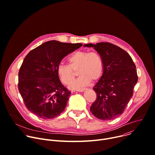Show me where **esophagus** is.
Masks as SVG:
<instances>
[{"label":"esophagus","mask_w":155,"mask_h":155,"mask_svg":"<svg viewBox=\"0 0 155 155\" xmlns=\"http://www.w3.org/2000/svg\"><path fill=\"white\" fill-rule=\"evenodd\" d=\"M86 88H81V89H76V91H78V92H84V91H86Z\"/></svg>","instance_id":"obj_1"}]
</instances>
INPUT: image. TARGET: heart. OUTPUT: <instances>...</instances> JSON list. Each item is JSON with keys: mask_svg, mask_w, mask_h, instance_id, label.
Instances as JSON below:
<instances>
[{"mask_svg": "<svg viewBox=\"0 0 155 155\" xmlns=\"http://www.w3.org/2000/svg\"><path fill=\"white\" fill-rule=\"evenodd\" d=\"M69 65L60 64L57 68V73L62 82L69 84L75 77L74 71L78 69L79 77L71 84V88H79L88 84L91 80H98L104 69L100 55L95 51H77L68 58Z\"/></svg>", "mask_w": 155, "mask_h": 155, "instance_id": "b5f03b06", "label": "heart"}]
</instances>
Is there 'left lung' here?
Returning a JSON list of instances; mask_svg holds the SVG:
<instances>
[{
  "mask_svg": "<svg viewBox=\"0 0 155 155\" xmlns=\"http://www.w3.org/2000/svg\"><path fill=\"white\" fill-rule=\"evenodd\" d=\"M84 47H93L104 65L102 76L93 87L97 98L90 111L97 119L113 120L123 113L133 97L138 80L136 66L126 51L110 42L90 43Z\"/></svg>",
  "mask_w": 155,
  "mask_h": 155,
  "instance_id": "left-lung-1",
  "label": "left lung"
}]
</instances>
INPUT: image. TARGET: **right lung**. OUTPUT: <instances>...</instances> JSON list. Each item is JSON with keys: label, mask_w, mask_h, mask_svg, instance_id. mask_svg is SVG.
<instances>
[{"label": "right lung", "mask_w": 155, "mask_h": 155, "mask_svg": "<svg viewBox=\"0 0 155 155\" xmlns=\"http://www.w3.org/2000/svg\"><path fill=\"white\" fill-rule=\"evenodd\" d=\"M81 46L53 40L27 55L18 74V89L29 111L48 119L64 110L71 92L61 84L57 68L64 57Z\"/></svg>", "instance_id": "right-lung-1"}]
</instances>
